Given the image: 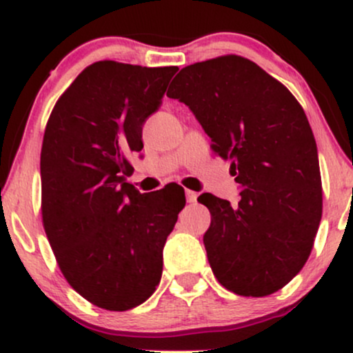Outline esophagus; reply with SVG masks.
I'll use <instances>...</instances> for the list:
<instances>
[{
	"label": "esophagus",
	"instance_id": "1",
	"mask_svg": "<svg viewBox=\"0 0 353 353\" xmlns=\"http://www.w3.org/2000/svg\"><path fill=\"white\" fill-rule=\"evenodd\" d=\"M185 199L192 204V202L197 201V192H194V190H185Z\"/></svg>",
	"mask_w": 353,
	"mask_h": 353
}]
</instances>
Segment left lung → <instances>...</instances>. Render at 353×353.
<instances>
[{"label": "left lung", "instance_id": "obj_1", "mask_svg": "<svg viewBox=\"0 0 353 353\" xmlns=\"http://www.w3.org/2000/svg\"><path fill=\"white\" fill-rule=\"evenodd\" d=\"M168 96L184 103L241 188L232 205L199 196L217 281L237 295L282 289L309 259L322 219L319 154L305 112L283 84L241 56L182 68Z\"/></svg>", "mask_w": 353, "mask_h": 353}]
</instances>
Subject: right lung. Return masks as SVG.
I'll use <instances>...</instances> for the list:
<instances>
[{"label":"right lung","mask_w":353,"mask_h":353,"mask_svg":"<svg viewBox=\"0 0 353 353\" xmlns=\"http://www.w3.org/2000/svg\"><path fill=\"white\" fill-rule=\"evenodd\" d=\"M176 72L98 61L64 91L44 131V230L70 285L101 309L129 310L151 297L185 205L184 189L141 194L125 181L128 157L143 149V125Z\"/></svg>","instance_id":"1"}]
</instances>
